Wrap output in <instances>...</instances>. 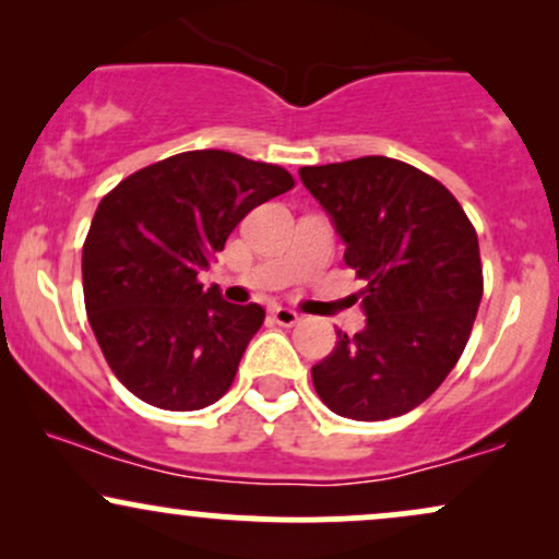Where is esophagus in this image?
<instances>
[{
	"label": "esophagus",
	"instance_id": "1",
	"mask_svg": "<svg viewBox=\"0 0 559 559\" xmlns=\"http://www.w3.org/2000/svg\"><path fill=\"white\" fill-rule=\"evenodd\" d=\"M273 316V320L278 325H286V329H292V325H297L299 323V312H294V310H288V307H275V310L271 312Z\"/></svg>",
	"mask_w": 559,
	"mask_h": 559
}]
</instances>
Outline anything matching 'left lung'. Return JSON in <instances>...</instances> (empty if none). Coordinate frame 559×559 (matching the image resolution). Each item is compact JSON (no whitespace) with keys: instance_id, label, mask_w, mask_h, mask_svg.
Returning <instances> with one entry per match:
<instances>
[{"instance_id":"obj_1","label":"left lung","mask_w":559,"mask_h":559,"mask_svg":"<svg viewBox=\"0 0 559 559\" xmlns=\"http://www.w3.org/2000/svg\"><path fill=\"white\" fill-rule=\"evenodd\" d=\"M344 241V262L368 281L365 329L338 331L312 365L318 396L342 418L386 420L426 402L463 355L484 271L478 236L436 178L391 157L299 170Z\"/></svg>"}]
</instances>
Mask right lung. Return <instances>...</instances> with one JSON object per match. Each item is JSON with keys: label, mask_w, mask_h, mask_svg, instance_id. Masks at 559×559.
<instances>
[{"label": "right lung", "mask_w": 559, "mask_h": 559, "mask_svg": "<svg viewBox=\"0 0 559 559\" xmlns=\"http://www.w3.org/2000/svg\"><path fill=\"white\" fill-rule=\"evenodd\" d=\"M292 186L278 165L197 150L102 199L83 243V299L107 365L141 402L189 413L230 389L265 310L230 305L197 275L249 210Z\"/></svg>", "instance_id": "add662e5"}]
</instances>
